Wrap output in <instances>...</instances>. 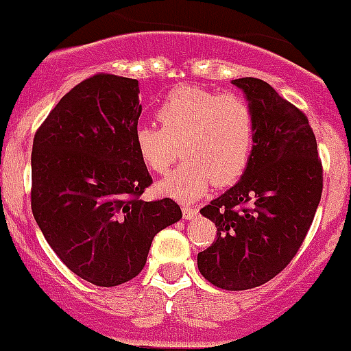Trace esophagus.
<instances>
[{
    "label": "esophagus",
    "mask_w": 351,
    "mask_h": 351,
    "mask_svg": "<svg viewBox=\"0 0 351 351\" xmlns=\"http://www.w3.org/2000/svg\"><path fill=\"white\" fill-rule=\"evenodd\" d=\"M182 215L186 220H193L197 217V208L194 206H182Z\"/></svg>",
    "instance_id": "obj_1"
}]
</instances>
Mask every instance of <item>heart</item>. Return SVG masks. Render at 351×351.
<instances>
[{
	"label": "heart",
	"instance_id": "1",
	"mask_svg": "<svg viewBox=\"0 0 351 351\" xmlns=\"http://www.w3.org/2000/svg\"><path fill=\"white\" fill-rule=\"evenodd\" d=\"M155 124L134 130L141 162L155 174L171 171L182 152L184 164L157 189L180 201L203 196L210 184L235 182L251 160L256 140L254 109L235 93L179 86L157 107Z\"/></svg>",
	"mask_w": 351,
	"mask_h": 351
}]
</instances>
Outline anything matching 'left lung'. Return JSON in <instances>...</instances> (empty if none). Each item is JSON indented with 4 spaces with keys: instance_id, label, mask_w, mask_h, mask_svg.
Segmentation results:
<instances>
[{
    "instance_id": "left-lung-1",
    "label": "left lung",
    "mask_w": 351,
    "mask_h": 351,
    "mask_svg": "<svg viewBox=\"0 0 351 351\" xmlns=\"http://www.w3.org/2000/svg\"><path fill=\"white\" fill-rule=\"evenodd\" d=\"M232 83L254 109V148L241 180L201 210L217 241L197 254V269L235 292L269 282L297 254L321 201L322 165L302 110L259 78Z\"/></svg>"
}]
</instances>
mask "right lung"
Listing matches in <instances>:
<instances>
[{
	"instance_id": "add662e5",
	"label": "right lung",
	"mask_w": 351,
	"mask_h": 351,
	"mask_svg": "<svg viewBox=\"0 0 351 351\" xmlns=\"http://www.w3.org/2000/svg\"><path fill=\"white\" fill-rule=\"evenodd\" d=\"M138 93V80L92 76L34 138V218L58 258L97 287L140 275L155 235L182 218L171 197L140 199L152 177L134 147Z\"/></svg>"
}]
</instances>
